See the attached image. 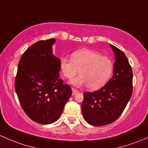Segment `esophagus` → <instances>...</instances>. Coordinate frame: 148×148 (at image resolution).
<instances>
[{
    "instance_id": "esophagus-1",
    "label": "esophagus",
    "mask_w": 148,
    "mask_h": 148,
    "mask_svg": "<svg viewBox=\"0 0 148 148\" xmlns=\"http://www.w3.org/2000/svg\"><path fill=\"white\" fill-rule=\"evenodd\" d=\"M72 92H73V95H76L77 92H79V91L77 90H76V89L73 88V87H72Z\"/></svg>"
}]
</instances>
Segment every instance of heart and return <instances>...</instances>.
<instances>
[{
  "mask_svg": "<svg viewBox=\"0 0 148 148\" xmlns=\"http://www.w3.org/2000/svg\"><path fill=\"white\" fill-rule=\"evenodd\" d=\"M72 60L63 58L60 60V68L63 75L71 79L80 73L81 75L71 81L75 86L87 85L90 90H97L110 79L114 69L113 62L109 57L101 56L91 49H82L71 55Z\"/></svg>",
  "mask_w": 148,
  "mask_h": 148,
  "instance_id": "1",
  "label": "heart"
}]
</instances>
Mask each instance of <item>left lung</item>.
<instances>
[{"label":"left lung","mask_w":148,"mask_h":148,"mask_svg":"<svg viewBox=\"0 0 148 148\" xmlns=\"http://www.w3.org/2000/svg\"><path fill=\"white\" fill-rule=\"evenodd\" d=\"M115 56L113 76L97 91L84 92L82 112L85 121L95 126L115 121L125 109L133 92V72L121 50L110 44Z\"/></svg>","instance_id":"left-lung-1"}]
</instances>
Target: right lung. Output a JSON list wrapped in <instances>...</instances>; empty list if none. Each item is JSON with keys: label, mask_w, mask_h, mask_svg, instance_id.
Listing matches in <instances>:
<instances>
[{"label": "right lung", "mask_w": 148, "mask_h": 148, "mask_svg": "<svg viewBox=\"0 0 148 148\" xmlns=\"http://www.w3.org/2000/svg\"><path fill=\"white\" fill-rule=\"evenodd\" d=\"M55 42L39 41L27 49L18 63L15 81L24 112L41 124L58 120L72 95L71 87L59 78L60 58L52 51Z\"/></svg>", "instance_id": "right-lung-1"}]
</instances>
